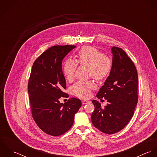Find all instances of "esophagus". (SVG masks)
Segmentation results:
<instances>
[{"label":"esophagus","instance_id":"esophagus-1","mask_svg":"<svg viewBox=\"0 0 157 157\" xmlns=\"http://www.w3.org/2000/svg\"><path fill=\"white\" fill-rule=\"evenodd\" d=\"M89 102H90V100H82V103L83 105H86V104L88 103Z\"/></svg>","mask_w":157,"mask_h":157}]
</instances>
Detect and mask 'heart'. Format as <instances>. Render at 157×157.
<instances>
[{"mask_svg": "<svg viewBox=\"0 0 157 157\" xmlns=\"http://www.w3.org/2000/svg\"><path fill=\"white\" fill-rule=\"evenodd\" d=\"M77 64L89 67V75L96 80L100 81L105 79L109 75L112 70V59L92 46H84L79 51L76 62L67 59L63 65V72L68 82L73 80L74 72ZM94 87L91 81H79L72 87V93L81 98H86L90 96V90Z\"/></svg>", "mask_w": 157, "mask_h": 157, "instance_id": "obj_1", "label": "heart"}]
</instances>
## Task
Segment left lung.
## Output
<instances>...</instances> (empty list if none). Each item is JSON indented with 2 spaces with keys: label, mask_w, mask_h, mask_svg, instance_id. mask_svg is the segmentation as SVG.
<instances>
[{
  "label": "left lung",
  "mask_w": 157,
  "mask_h": 157,
  "mask_svg": "<svg viewBox=\"0 0 157 157\" xmlns=\"http://www.w3.org/2000/svg\"><path fill=\"white\" fill-rule=\"evenodd\" d=\"M112 70L97 94L108 102L105 108L92 100L93 125L101 132L113 134L122 130L134 115L138 102V74L132 60L121 48L113 46Z\"/></svg>",
  "instance_id": "left-lung-1"
}]
</instances>
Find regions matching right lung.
I'll use <instances>...</instances> for the list:
<instances>
[{"mask_svg":"<svg viewBox=\"0 0 157 157\" xmlns=\"http://www.w3.org/2000/svg\"><path fill=\"white\" fill-rule=\"evenodd\" d=\"M74 45H56L44 52L34 62L28 80V91L32 117L39 128L47 134L59 136L72 127L74 115L82 106L80 99L66 97V80L62 72L64 57Z\"/></svg>","mask_w":157,"mask_h":157,"instance_id":"obj_1","label":"right lung"}]
</instances>
